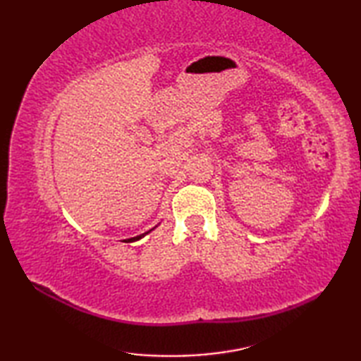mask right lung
<instances>
[{"mask_svg": "<svg viewBox=\"0 0 361 361\" xmlns=\"http://www.w3.org/2000/svg\"><path fill=\"white\" fill-rule=\"evenodd\" d=\"M150 231H152V229H150ZM150 231H147V233H144V234H141V235H136V237H132V239H127V240H124V242H135V240H140V239H141V237H144L145 234H149Z\"/></svg>", "mask_w": 361, "mask_h": 361, "instance_id": "add662e5", "label": "right lung"}]
</instances>
